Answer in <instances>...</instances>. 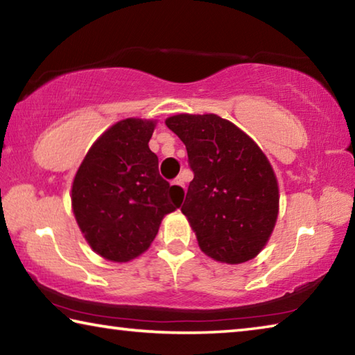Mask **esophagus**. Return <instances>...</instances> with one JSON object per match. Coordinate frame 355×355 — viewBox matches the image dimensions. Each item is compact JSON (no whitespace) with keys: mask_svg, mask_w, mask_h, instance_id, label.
Wrapping results in <instances>:
<instances>
[{"mask_svg":"<svg viewBox=\"0 0 355 355\" xmlns=\"http://www.w3.org/2000/svg\"><path fill=\"white\" fill-rule=\"evenodd\" d=\"M173 183H175V184H178V186H182V188L184 189V178H183L182 175H180V177H177V178H175V182H173Z\"/></svg>","mask_w":355,"mask_h":355,"instance_id":"obj_1","label":"esophagus"}]
</instances>
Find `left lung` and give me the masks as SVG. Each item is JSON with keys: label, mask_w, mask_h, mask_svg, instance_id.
Listing matches in <instances>:
<instances>
[{"label": "left lung", "mask_w": 355, "mask_h": 355, "mask_svg": "<svg viewBox=\"0 0 355 355\" xmlns=\"http://www.w3.org/2000/svg\"><path fill=\"white\" fill-rule=\"evenodd\" d=\"M186 146L194 178L182 207L200 249L216 261L238 264L260 254L279 213V186L260 147L216 114L166 120Z\"/></svg>", "instance_id": "8db88e82"}]
</instances>
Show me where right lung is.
I'll list each match as a JSON object with an SVG mask.
<instances>
[{
  "mask_svg": "<svg viewBox=\"0 0 355 355\" xmlns=\"http://www.w3.org/2000/svg\"><path fill=\"white\" fill-rule=\"evenodd\" d=\"M155 120L125 119L89 150L71 186V208L89 245L106 260L141 255L166 214L182 205L184 191L159 175L148 148Z\"/></svg>",
  "mask_w": 355,
  "mask_h": 355,
  "instance_id": "add662e5",
  "label": "right lung"
}]
</instances>
